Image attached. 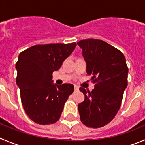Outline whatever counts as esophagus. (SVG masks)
<instances>
[{"label":"esophagus","mask_w":145,"mask_h":145,"mask_svg":"<svg viewBox=\"0 0 145 145\" xmlns=\"http://www.w3.org/2000/svg\"><path fill=\"white\" fill-rule=\"evenodd\" d=\"M74 90L75 91L79 90V87H78L77 86H74Z\"/></svg>","instance_id":"esophagus-1"}]
</instances>
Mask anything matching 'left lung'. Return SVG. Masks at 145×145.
Wrapping results in <instances>:
<instances>
[{
    "label": "left lung",
    "mask_w": 145,
    "mask_h": 145,
    "mask_svg": "<svg viewBox=\"0 0 145 145\" xmlns=\"http://www.w3.org/2000/svg\"><path fill=\"white\" fill-rule=\"evenodd\" d=\"M92 75L95 88L92 92L80 87L84 100L78 105L80 119L88 127L100 128L113 119L118 113L127 87L128 69L124 56L105 42L87 39L78 42Z\"/></svg>",
    "instance_id": "obj_1"
}]
</instances>
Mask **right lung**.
Masks as SVG:
<instances>
[{"label":"right lung","mask_w":145,"mask_h":145,"mask_svg":"<svg viewBox=\"0 0 145 145\" xmlns=\"http://www.w3.org/2000/svg\"><path fill=\"white\" fill-rule=\"evenodd\" d=\"M76 44L34 45L19 54L16 63V84L24 111L36 123L58 121L65 103L74 92L71 84H53L52 74L74 51Z\"/></svg>","instance_id":"1"}]
</instances>
